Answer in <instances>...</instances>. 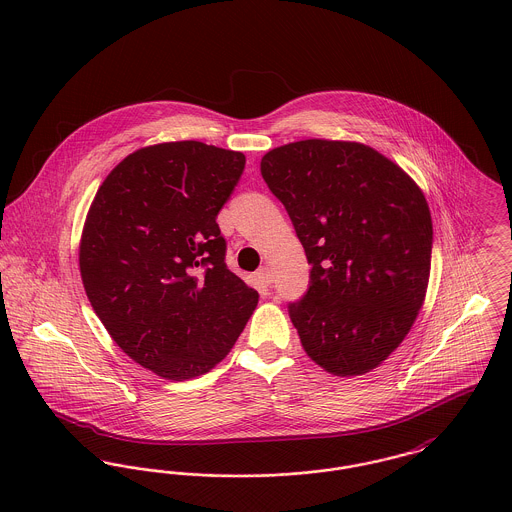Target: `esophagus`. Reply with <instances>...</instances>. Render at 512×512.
I'll return each mask as SVG.
<instances>
[{"instance_id":"34e87169","label":"esophagus","mask_w":512,"mask_h":512,"mask_svg":"<svg viewBox=\"0 0 512 512\" xmlns=\"http://www.w3.org/2000/svg\"><path fill=\"white\" fill-rule=\"evenodd\" d=\"M256 278H258V282H262L264 286H270L272 284V280H274V276H272V270L270 268H260L258 272H256Z\"/></svg>"}]
</instances>
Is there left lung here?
<instances>
[{"label":"left lung","mask_w":512,"mask_h":512,"mask_svg":"<svg viewBox=\"0 0 512 512\" xmlns=\"http://www.w3.org/2000/svg\"><path fill=\"white\" fill-rule=\"evenodd\" d=\"M311 264L290 303L299 341L321 368L357 376L390 357L422 309L432 264V215L394 161L357 142L301 140L262 157Z\"/></svg>","instance_id":"1"}]
</instances>
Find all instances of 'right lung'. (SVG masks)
<instances>
[{"label": "right lung", "mask_w": 512, "mask_h": 512, "mask_svg": "<svg viewBox=\"0 0 512 512\" xmlns=\"http://www.w3.org/2000/svg\"><path fill=\"white\" fill-rule=\"evenodd\" d=\"M244 163L193 140L142 147L88 209L78 250L88 301L116 345L161 378L219 365L258 305L226 268L217 224Z\"/></svg>", "instance_id": "right-lung-1"}]
</instances>
